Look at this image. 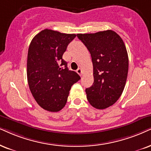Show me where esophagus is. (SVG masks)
Segmentation results:
<instances>
[{
    "instance_id": "obj_1",
    "label": "esophagus",
    "mask_w": 151,
    "mask_h": 151,
    "mask_svg": "<svg viewBox=\"0 0 151 151\" xmlns=\"http://www.w3.org/2000/svg\"><path fill=\"white\" fill-rule=\"evenodd\" d=\"M77 72L78 74H79L80 76H81L82 75V70L81 69V68H79V69H77Z\"/></svg>"
}]
</instances>
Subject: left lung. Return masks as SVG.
I'll use <instances>...</instances> for the list:
<instances>
[{
  "label": "left lung",
  "mask_w": 151,
  "mask_h": 151,
  "mask_svg": "<svg viewBox=\"0 0 151 151\" xmlns=\"http://www.w3.org/2000/svg\"><path fill=\"white\" fill-rule=\"evenodd\" d=\"M91 53L94 82L86 89L93 107L104 109L113 105L123 93L128 72V55L122 38L111 30L77 34Z\"/></svg>",
  "instance_id": "1"
}]
</instances>
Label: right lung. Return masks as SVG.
<instances>
[{
    "mask_svg": "<svg viewBox=\"0 0 151 151\" xmlns=\"http://www.w3.org/2000/svg\"><path fill=\"white\" fill-rule=\"evenodd\" d=\"M76 37L45 29L30 44L27 58V78L32 95L44 109L51 112L65 105L72 86L81 79L77 72L68 70L63 55Z\"/></svg>",
    "mask_w": 151,
    "mask_h": 151,
    "instance_id": "1",
    "label": "right lung"
}]
</instances>
